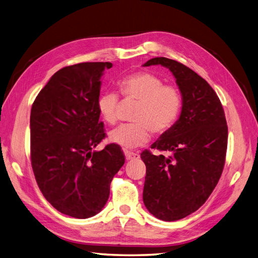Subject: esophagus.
Segmentation results:
<instances>
[{
  "label": "esophagus",
  "mask_w": 258,
  "mask_h": 258,
  "mask_svg": "<svg viewBox=\"0 0 258 258\" xmlns=\"http://www.w3.org/2000/svg\"><path fill=\"white\" fill-rule=\"evenodd\" d=\"M124 157H126L127 160H134L140 158V155L138 153H134L130 151H124Z\"/></svg>",
  "instance_id": "esophagus-1"
}]
</instances>
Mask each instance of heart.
Listing matches in <instances>:
<instances>
[{
    "label": "heart",
    "mask_w": 258,
    "mask_h": 258,
    "mask_svg": "<svg viewBox=\"0 0 258 258\" xmlns=\"http://www.w3.org/2000/svg\"><path fill=\"white\" fill-rule=\"evenodd\" d=\"M121 96L136 100L139 106L132 116L135 123L122 124L108 135L114 144L124 148H136L150 141L151 130L162 135L173 127L182 111V95L172 85L150 72H137L121 77L117 82ZM118 97L114 92H104L97 101L100 116L107 124L118 121Z\"/></svg>",
    "instance_id": "1"
}]
</instances>
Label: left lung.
<instances>
[{
  "mask_svg": "<svg viewBox=\"0 0 258 258\" xmlns=\"http://www.w3.org/2000/svg\"><path fill=\"white\" fill-rule=\"evenodd\" d=\"M162 66L175 77L182 95L178 119L152 148L144 151L146 166L143 202L159 220L173 222L197 211L220 179L227 151L228 128L220 99L196 72L165 57L148 60L143 67Z\"/></svg>",
  "mask_w": 258,
  "mask_h": 258,
  "instance_id": "left-lung-1",
  "label": "left lung"
}]
</instances>
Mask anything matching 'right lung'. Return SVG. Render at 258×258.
<instances>
[{"label":"right lung","instance_id":"obj_1","mask_svg":"<svg viewBox=\"0 0 258 258\" xmlns=\"http://www.w3.org/2000/svg\"><path fill=\"white\" fill-rule=\"evenodd\" d=\"M111 62H84L54 73L38 93L30 116L31 163L49 204L75 218L98 214L124 163L117 144L95 147L105 138L97 101Z\"/></svg>","mask_w":258,"mask_h":258}]
</instances>
